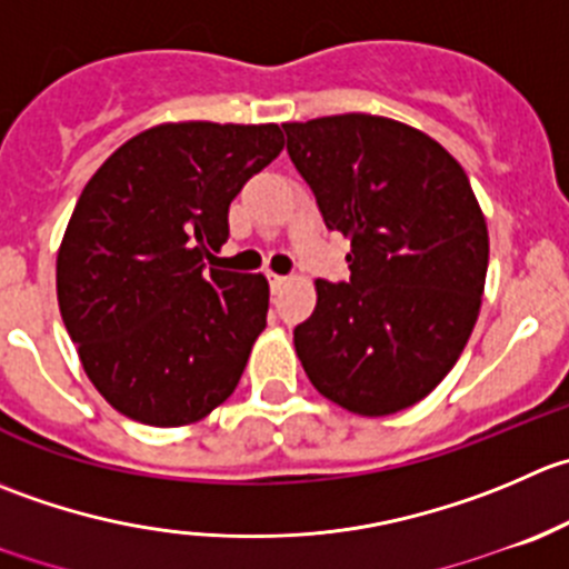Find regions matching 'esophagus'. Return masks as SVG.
<instances>
[{"instance_id": "esophagus-1", "label": "esophagus", "mask_w": 569, "mask_h": 569, "mask_svg": "<svg viewBox=\"0 0 569 569\" xmlns=\"http://www.w3.org/2000/svg\"><path fill=\"white\" fill-rule=\"evenodd\" d=\"M286 283H289V278H286V274L269 272V286H272V291H280Z\"/></svg>"}]
</instances>
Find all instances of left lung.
<instances>
[{"instance_id":"obj_1","label":"left lung","mask_w":569,"mask_h":569,"mask_svg":"<svg viewBox=\"0 0 569 569\" xmlns=\"http://www.w3.org/2000/svg\"><path fill=\"white\" fill-rule=\"evenodd\" d=\"M325 228L350 239V280H317L295 347L319 395L386 417L431 395L476 328L487 219L465 169L431 136L369 113L283 124Z\"/></svg>"}]
</instances>
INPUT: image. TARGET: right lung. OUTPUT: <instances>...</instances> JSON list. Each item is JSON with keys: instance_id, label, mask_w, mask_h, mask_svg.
Listing matches in <instances>:
<instances>
[{"instance_id": "right-lung-1", "label": "right lung", "mask_w": 569, "mask_h": 569, "mask_svg": "<svg viewBox=\"0 0 569 569\" xmlns=\"http://www.w3.org/2000/svg\"><path fill=\"white\" fill-rule=\"evenodd\" d=\"M280 150L278 124H158L82 189L58 250V306L82 369L124 417L178 428L239 386L269 283L206 258L228 241L241 186Z\"/></svg>"}]
</instances>
